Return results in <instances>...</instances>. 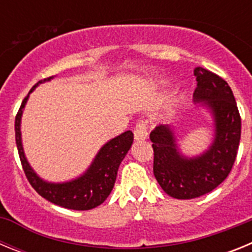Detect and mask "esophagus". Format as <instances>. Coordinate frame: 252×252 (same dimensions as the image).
<instances>
[{
    "instance_id": "34e87169",
    "label": "esophagus",
    "mask_w": 252,
    "mask_h": 252,
    "mask_svg": "<svg viewBox=\"0 0 252 252\" xmlns=\"http://www.w3.org/2000/svg\"><path fill=\"white\" fill-rule=\"evenodd\" d=\"M135 133V139L136 140H145L148 137V121L145 120H140L136 124V127L133 130Z\"/></svg>"
}]
</instances>
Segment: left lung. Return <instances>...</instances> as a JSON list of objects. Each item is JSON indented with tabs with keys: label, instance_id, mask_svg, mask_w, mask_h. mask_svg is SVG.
<instances>
[{
	"label": "left lung",
	"instance_id": "8db88e82",
	"mask_svg": "<svg viewBox=\"0 0 252 252\" xmlns=\"http://www.w3.org/2000/svg\"><path fill=\"white\" fill-rule=\"evenodd\" d=\"M195 101H204L213 111L216 139L202 157L184 159L178 153L169 126L150 133L154 149V175L162 190L177 199H192L212 192L232 170L241 139V116L230 86L208 69H194Z\"/></svg>",
	"mask_w": 252,
	"mask_h": 252
}]
</instances>
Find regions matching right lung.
<instances>
[{
	"mask_svg": "<svg viewBox=\"0 0 252 252\" xmlns=\"http://www.w3.org/2000/svg\"><path fill=\"white\" fill-rule=\"evenodd\" d=\"M50 78H45V79L37 82L31 88L30 92L37 84L49 81ZM28 97L29 95H26L24 98L19 111H17L16 117H15V137H16L20 161H21L22 169H24L29 183L41 197L45 198L46 201L57 204V206L64 207V208L75 209V211H88V209H92L103 203L115 186L120 164L132 145V131H126V132L121 133L120 136L111 140L110 142H107L83 177L64 184L45 183L30 168L29 162L25 159V155H24V150H22L20 121H21L22 108L25 107Z\"/></svg>",
	"mask_w": 252,
	"mask_h": 252,
	"instance_id": "right-lung-1",
	"label": "right lung"
}]
</instances>
